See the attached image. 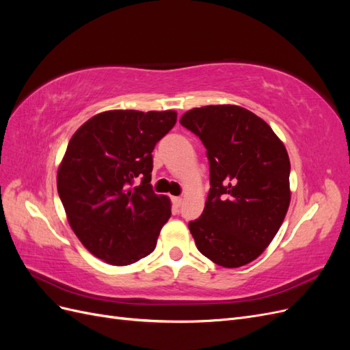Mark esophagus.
<instances>
[{"label":"esophagus","mask_w":350,"mask_h":350,"mask_svg":"<svg viewBox=\"0 0 350 350\" xmlns=\"http://www.w3.org/2000/svg\"><path fill=\"white\" fill-rule=\"evenodd\" d=\"M172 204H174V207H175V208L181 207V204H183V198H181V197H172Z\"/></svg>","instance_id":"obj_1"}]
</instances>
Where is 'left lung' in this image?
<instances>
[{"label": "left lung", "instance_id": "obj_1", "mask_svg": "<svg viewBox=\"0 0 350 350\" xmlns=\"http://www.w3.org/2000/svg\"><path fill=\"white\" fill-rule=\"evenodd\" d=\"M204 144L210 191L188 228L198 251L221 267L256 260L280 229L291 203V162L270 125L237 105H208L179 120Z\"/></svg>", "mask_w": 350, "mask_h": 350}]
</instances>
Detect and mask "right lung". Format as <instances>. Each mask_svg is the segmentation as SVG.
<instances>
[{
    "label": "right lung",
    "mask_w": 350,
    "mask_h": 350,
    "mask_svg": "<svg viewBox=\"0 0 350 350\" xmlns=\"http://www.w3.org/2000/svg\"><path fill=\"white\" fill-rule=\"evenodd\" d=\"M175 122V111L116 109L92 116L71 137L58 194L74 234L94 257L129 266L156 248L171 201L152 189V152Z\"/></svg>",
    "instance_id": "right-lung-1"
}]
</instances>
